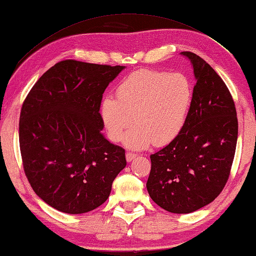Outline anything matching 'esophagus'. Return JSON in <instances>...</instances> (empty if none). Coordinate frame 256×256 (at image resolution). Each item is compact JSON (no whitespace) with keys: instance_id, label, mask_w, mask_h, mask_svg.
Segmentation results:
<instances>
[{"instance_id":"esophagus-1","label":"esophagus","mask_w":256,"mask_h":256,"mask_svg":"<svg viewBox=\"0 0 256 256\" xmlns=\"http://www.w3.org/2000/svg\"><path fill=\"white\" fill-rule=\"evenodd\" d=\"M136 156H137V154L132 153V152L126 153V160H127V162H132Z\"/></svg>"}]
</instances>
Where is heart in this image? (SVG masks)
<instances>
[{
    "label": "heart",
    "mask_w": 256,
    "mask_h": 256,
    "mask_svg": "<svg viewBox=\"0 0 256 256\" xmlns=\"http://www.w3.org/2000/svg\"><path fill=\"white\" fill-rule=\"evenodd\" d=\"M116 100L106 96L100 106V116L106 136L132 150L150 144L166 145L178 137L186 124L192 103V86L182 72L138 70L121 82Z\"/></svg>",
    "instance_id": "b5f03b06"
}]
</instances>
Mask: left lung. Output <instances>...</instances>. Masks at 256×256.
<instances>
[{
	"instance_id": "obj_1",
	"label": "left lung",
	"mask_w": 256,
	"mask_h": 256,
	"mask_svg": "<svg viewBox=\"0 0 256 256\" xmlns=\"http://www.w3.org/2000/svg\"><path fill=\"white\" fill-rule=\"evenodd\" d=\"M190 61L196 85L182 132L150 156L146 187L154 202L171 213H190L222 192L236 150L238 121L230 92L202 58L182 52Z\"/></svg>"
}]
</instances>
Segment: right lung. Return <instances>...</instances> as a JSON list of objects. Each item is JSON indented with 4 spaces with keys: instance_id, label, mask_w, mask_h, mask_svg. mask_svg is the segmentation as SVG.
I'll use <instances>...</instances> for the list:
<instances>
[{
    "instance_id": "1",
    "label": "right lung",
    "mask_w": 256,
    "mask_h": 256,
    "mask_svg": "<svg viewBox=\"0 0 256 256\" xmlns=\"http://www.w3.org/2000/svg\"><path fill=\"white\" fill-rule=\"evenodd\" d=\"M124 68L61 61L24 100L19 122L24 174L58 211L80 214L98 208L127 164L124 150L100 132V116L104 90Z\"/></svg>"
}]
</instances>
